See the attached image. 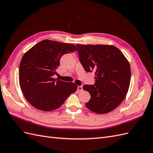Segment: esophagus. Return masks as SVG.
<instances>
[{
    "mask_svg": "<svg viewBox=\"0 0 153 153\" xmlns=\"http://www.w3.org/2000/svg\"><path fill=\"white\" fill-rule=\"evenodd\" d=\"M77 89H78V91H83V87H82V86H81V85L78 86V87H77Z\"/></svg>",
    "mask_w": 153,
    "mask_h": 153,
    "instance_id": "1",
    "label": "esophagus"
}]
</instances>
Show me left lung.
<instances>
[{"instance_id":"obj_1","label":"left lung","mask_w":153,"mask_h":153,"mask_svg":"<svg viewBox=\"0 0 153 153\" xmlns=\"http://www.w3.org/2000/svg\"><path fill=\"white\" fill-rule=\"evenodd\" d=\"M80 63L87 72H95L94 85H84L90 93L86 107L97 114L111 112L126 96L131 69L123 53L112 45H76Z\"/></svg>"}]
</instances>
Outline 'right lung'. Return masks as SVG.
Returning a JSON list of instances; mask_svg holds the SVG:
<instances>
[{
	"label": "right lung",
	"mask_w": 153,
	"mask_h": 153,
	"mask_svg": "<svg viewBox=\"0 0 153 153\" xmlns=\"http://www.w3.org/2000/svg\"><path fill=\"white\" fill-rule=\"evenodd\" d=\"M76 50L74 45L45 39L24 55L19 67V82L29 103L45 112L59 108L77 89L73 82L53 78L63 55Z\"/></svg>",
	"instance_id": "right-lung-1"
}]
</instances>
